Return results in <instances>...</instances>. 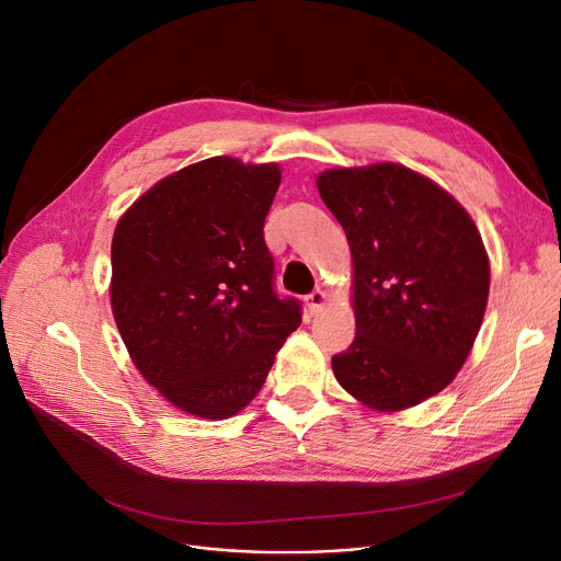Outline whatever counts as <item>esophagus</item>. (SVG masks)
<instances>
[{
	"label": "esophagus",
	"instance_id": "34e87169",
	"mask_svg": "<svg viewBox=\"0 0 561 561\" xmlns=\"http://www.w3.org/2000/svg\"><path fill=\"white\" fill-rule=\"evenodd\" d=\"M325 302H328V293L325 290H313V293H309V296L305 298V305H307V309H309V313L313 316V313H318L322 307H325Z\"/></svg>",
	"mask_w": 561,
	"mask_h": 561
}]
</instances>
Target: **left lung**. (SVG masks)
Returning a JSON list of instances; mask_svg holds the SVG:
<instances>
[{
  "label": "left lung",
  "mask_w": 561,
  "mask_h": 561,
  "mask_svg": "<svg viewBox=\"0 0 561 561\" xmlns=\"http://www.w3.org/2000/svg\"><path fill=\"white\" fill-rule=\"evenodd\" d=\"M316 184L355 265L357 334L332 357L339 385L379 411L444 391L489 300L476 222L453 195L398 163L325 170Z\"/></svg>",
  "instance_id": "left-lung-1"
}]
</instances>
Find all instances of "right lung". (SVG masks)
<instances>
[{"label":"right lung","mask_w":561,"mask_h":561,"mask_svg":"<svg viewBox=\"0 0 561 561\" xmlns=\"http://www.w3.org/2000/svg\"><path fill=\"white\" fill-rule=\"evenodd\" d=\"M279 182L275 163L211 157L154 184L115 227V325L140 375L193 416L239 414L302 322L263 241Z\"/></svg>","instance_id":"obj_1"}]
</instances>
